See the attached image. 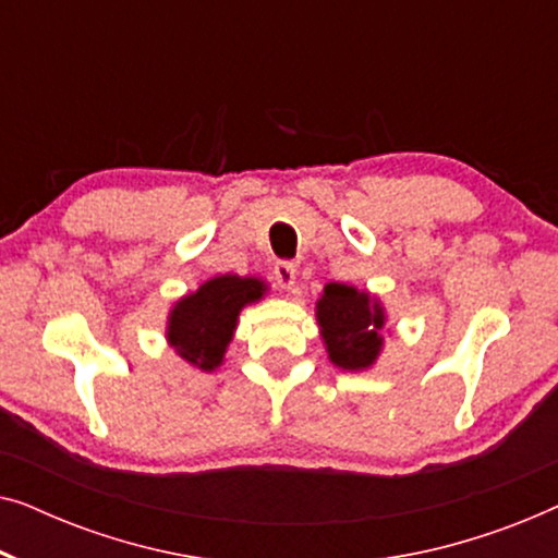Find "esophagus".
<instances>
[{"instance_id": "esophagus-1", "label": "esophagus", "mask_w": 558, "mask_h": 558, "mask_svg": "<svg viewBox=\"0 0 558 558\" xmlns=\"http://www.w3.org/2000/svg\"><path fill=\"white\" fill-rule=\"evenodd\" d=\"M274 279H277V284L284 289V292H292L296 281V266L292 262H279L274 266Z\"/></svg>"}]
</instances>
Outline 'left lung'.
<instances>
[{"label": "left lung", "mask_w": 558, "mask_h": 558, "mask_svg": "<svg viewBox=\"0 0 558 558\" xmlns=\"http://www.w3.org/2000/svg\"><path fill=\"white\" fill-rule=\"evenodd\" d=\"M319 338L335 368L363 373L384 353L386 307L378 294L342 281L325 284L315 302Z\"/></svg>", "instance_id": "left-lung-1"}]
</instances>
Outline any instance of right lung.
Here are the masks:
<instances>
[{
    "label": "right lung",
    "instance_id": "obj_1",
    "mask_svg": "<svg viewBox=\"0 0 558 558\" xmlns=\"http://www.w3.org/2000/svg\"><path fill=\"white\" fill-rule=\"evenodd\" d=\"M266 294L269 284L262 277L220 274L203 281L167 312V345L197 371H218L233 342L241 312L248 304L262 302Z\"/></svg>",
    "mask_w": 558,
    "mask_h": 558
}]
</instances>
